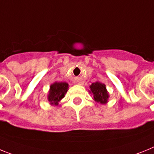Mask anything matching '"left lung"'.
Instances as JSON below:
<instances>
[{
  "label": "left lung",
  "instance_id": "1",
  "mask_svg": "<svg viewBox=\"0 0 154 154\" xmlns=\"http://www.w3.org/2000/svg\"><path fill=\"white\" fill-rule=\"evenodd\" d=\"M89 91L91 94H93L94 100L97 103L100 104H106L109 99V92L107 91L105 85L102 83L97 81L95 83H93L90 86Z\"/></svg>",
  "mask_w": 154,
  "mask_h": 154
}]
</instances>
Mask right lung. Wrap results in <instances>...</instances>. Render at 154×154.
<instances>
[{
  "label": "right lung",
  "instance_id": "1",
  "mask_svg": "<svg viewBox=\"0 0 154 154\" xmlns=\"http://www.w3.org/2000/svg\"><path fill=\"white\" fill-rule=\"evenodd\" d=\"M67 83L66 82H55L50 85L49 94H48V101L51 105H58L59 101L63 98L69 88Z\"/></svg>",
  "mask_w": 154,
  "mask_h": 154
}]
</instances>
